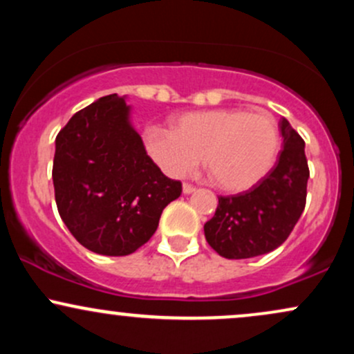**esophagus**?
<instances>
[{
	"mask_svg": "<svg viewBox=\"0 0 354 354\" xmlns=\"http://www.w3.org/2000/svg\"><path fill=\"white\" fill-rule=\"evenodd\" d=\"M194 191H196V188L188 185V183H185V185H183V193L185 194H191V193H194Z\"/></svg>",
	"mask_w": 354,
	"mask_h": 354,
	"instance_id": "1",
	"label": "esophagus"
}]
</instances>
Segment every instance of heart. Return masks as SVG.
I'll list each match as a JSON object with an SVG mask.
<instances>
[{"mask_svg":"<svg viewBox=\"0 0 354 354\" xmlns=\"http://www.w3.org/2000/svg\"><path fill=\"white\" fill-rule=\"evenodd\" d=\"M143 141L154 163L171 178L193 171L203 156L214 185L230 193L259 185L279 151L273 118L241 108L185 113L174 118L173 128H146Z\"/></svg>","mask_w":354,"mask_h":354,"instance_id":"obj_1","label":"heart"}]
</instances>
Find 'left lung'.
I'll return each mask as SVG.
<instances>
[{
    "label": "left lung",
    "instance_id": "8db88e82",
    "mask_svg": "<svg viewBox=\"0 0 354 354\" xmlns=\"http://www.w3.org/2000/svg\"><path fill=\"white\" fill-rule=\"evenodd\" d=\"M283 151L268 176L236 196H219L214 216L205 225L209 246L223 258L246 259L283 245L306 203L310 178L304 141L286 118L279 121Z\"/></svg>",
    "mask_w": 354,
    "mask_h": 354
}]
</instances>
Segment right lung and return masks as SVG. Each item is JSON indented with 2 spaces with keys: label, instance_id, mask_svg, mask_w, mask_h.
I'll return each mask as SVG.
<instances>
[{
  "label": "right lung",
  "instance_id": "1",
  "mask_svg": "<svg viewBox=\"0 0 354 354\" xmlns=\"http://www.w3.org/2000/svg\"><path fill=\"white\" fill-rule=\"evenodd\" d=\"M126 100L116 93L96 100L55 141L59 216L76 241L104 256L135 253L181 194V183L165 176L146 154Z\"/></svg>",
  "mask_w": 354,
  "mask_h": 354
}]
</instances>
